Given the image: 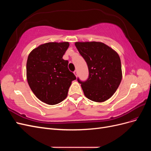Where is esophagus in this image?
Returning a JSON list of instances; mask_svg holds the SVG:
<instances>
[{
	"instance_id": "34e87169",
	"label": "esophagus",
	"mask_w": 151,
	"mask_h": 151,
	"mask_svg": "<svg viewBox=\"0 0 151 151\" xmlns=\"http://www.w3.org/2000/svg\"><path fill=\"white\" fill-rule=\"evenodd\" d=\"M74 74L75 76L77 77V70H75V71L74 72Z\"/></svg>"
}]
</instances>
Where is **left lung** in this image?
<instances>
[{
	"label": "left lung",
	"instance_id": "obj_1",
	"mask_svg": "<svg viewBox=\"0 0 151 151\" xmlns=\"http://www.w3.org/2000/svg\"><path fill=\"white\" fill-rule=\"evenodd\" d=\"M77 49L89 69V77L81 84L86 98L95 102H104L116 92L122 79L118 54L101 42H76Z\"/></svg>",
	"mask_w": 151,
	"mask_h": 151
}]
</instances>
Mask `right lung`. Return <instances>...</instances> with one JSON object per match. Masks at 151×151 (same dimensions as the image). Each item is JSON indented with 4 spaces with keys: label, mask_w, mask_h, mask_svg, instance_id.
<instances>
[{
    "label": "right lung",
    "mask_w": 151,
    "mask_h": 151,
    "mask_svg": "<svg viewBox=\"0 0 151 151\" xmlns=\"http://www.w3.org/2000/svg\"><path fill=\"white\" fill-rule=\"evenodd\" d=\"M68 42H49L40 45L29 54L26 77L31 91L40 101L50 105L62 102L67 96L75 75L62 58Z\"/></svg>",
    "instance_id": "1"
}]
</instances>
